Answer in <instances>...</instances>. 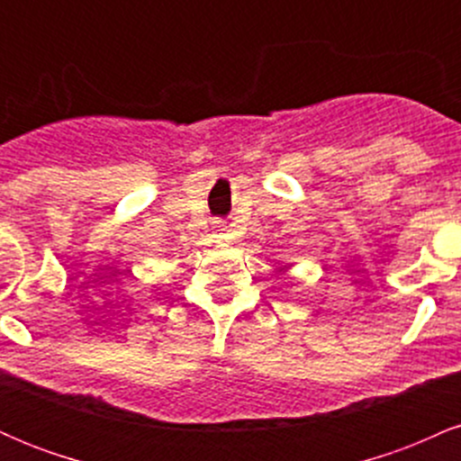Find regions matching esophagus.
Here are the masks:
<instances>
[{"label":"esophagus","mask_w":461,"mask_h":461,"mask_svg":"<svg viewBox=\"0 0 461 461\" xmlns=\"http://www.w3.org/2000/svg\"><path fill=\"white\" fill-rule=\"evenodd\" d=\"M227 231H230V227H227L225 223H214V238H225Z\"/></svg>","instance_id":"1"}]
</instances>
